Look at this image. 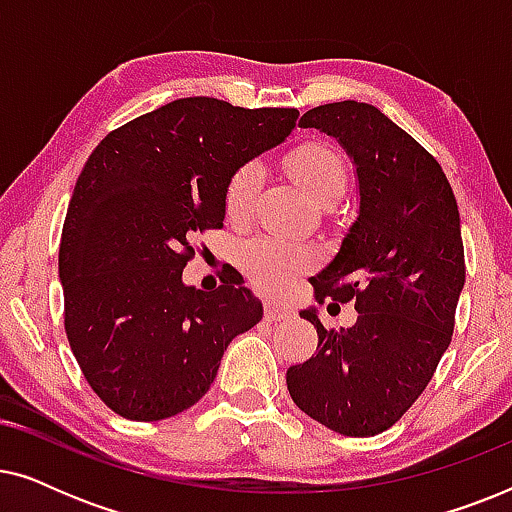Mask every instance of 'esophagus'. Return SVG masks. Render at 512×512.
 <instances>
[{"label":"esophagus","instance_id":"obj_1","mask_svg":"<svg viewBox=\"0 0 512 512\" xmlns=\"http://www.w3.org/2000/svg\"><path fill=\"white\" fill-rule=\"evenodd\" d=\"M286 319H291L289 307H284L282 303H275V300H270V303L265 305V321L277 324V321H286Z\"/></svg>","mask_w":512,"mask_h":512}]
</instances>
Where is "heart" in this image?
Returning <instances> with one entry per match:
<instances>
[{
  "label": "heart",
  "instance_id": "heart-1",
  "mask_svg": "<svg viewBox=\"0 0 512 512\" xmlns=\"http://www.w3.org/2000/svg\"><path fill=\"white\" fill-rule=\"evenodd\" d=\"M286 167L293 179L305 188L317 202L342 198L347 188V170L331 146L307 142L293 149L286 158ZM263 186V167L244 163L230 174L223 207L228 221L242 223L254 212L258 193ZM314 261V251L305 244L284 240L275 235H256L237 247V263L247 277L261 289H277L298 272L307 270Z\"/></svg>",
  "mask_w": 512,
  "mask_h": 512
}]
</instances>
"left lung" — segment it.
<instances>
[{
	"label": "left lung",
	"instance_id": "8db88e82",
	"mask_svg": "<svg viewBox=\"0 0 512 512\" xmlns=\"http://www.w3.org/2000/svg\"><path fill=\"white\" fill-rule=\"evenodd\" d=\"M300 128L335 137L359 179V216L338 256L312 277L319 303L352 300V328L328 331L317 310L310 361L286 370L293 403L342 436L394 426L450 347L466 265L459 209L436 158L366 102L321 104Z\"/></svg>",
	"mask_w": 512,
	"mask_h": 512
}]
</instances>
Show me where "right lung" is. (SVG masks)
<instances>
[{
	"label": "right lung",
	"mask_w": 512,
	"mask_h": 512,
	"mask_svg": "<svg viewBox=\"0 0 512 512\" xmlns=\"http://www.w3.org/2000/svg\"><path fill=\"white\" fill-rule=\"evenodd\" d=\"M298 109L184 97L109 132L90 153L60 240L65 331L90 387L116 415L158 422L212 387L235 335L263 319L242 279H181L193 235L221 228L237 167L282 144Z\"/></svg>",
	"instance_id": "add662e5"
}]
</instances>
